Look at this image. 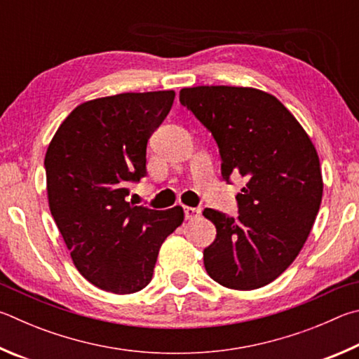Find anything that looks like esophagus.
<instances>
[{
    "label": "esophagus",
    "instance_id": "obj_1",
    "mask_svg": "<svg viewBox=\"0 0 359 359\" xmlns=\"http://www.w3.org/2000/svg\"><path fill=\"white\" fill-rule=\"evenodd\" d=\"M184 216H186V219H189V221H194V219H197L200 216V210L192 208V206H186Z\"/></svg>",
    "mask_w": 359,
    "mask_h": 359
}]
</instances>
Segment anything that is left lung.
Listing matches in <instances>:
<instances>
[{
  "instance_id": "1",
  "label": "left lung",
  "mask_w": 359,
  "mask_h": 359,
  "mask_svg": "<svg viewBox=\"0 0 359 359\" xmlns=\"http://www.w3.org/2000/svg\"><path fill=\"white\" fill-rule=\"evenodd\" d=\"M180 102L215 137L224 180H246L238 217L203 211L217 230L203 250L206 273L233 290L265 287L292 265L316 222L323 196L317 149L290 110L257 88H183Z\"/></svg>"
}]
</instances>
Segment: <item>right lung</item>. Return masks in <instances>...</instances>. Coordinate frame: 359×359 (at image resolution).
Wrapping results in <instances>:
<instances>
[{"instance_id": "obj_1", "label": "right lung", "mask_w": 359, "mask_h": 359, "mask_svg": "<svg viewBox=\"0 0 359 359\" xmlns=\"http://www.w3.org/2000/svg\"><path fill=\"white\" fill-rule=\"evenodd\" d=\"M175 91L121 93L75 107L46 153L47 197L75 268L100 290L135 293L153 278L181 206L156 211L128 202V183L147 175V143Z\"/></svg>"}]
</instances>
